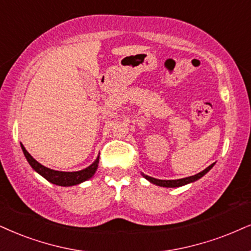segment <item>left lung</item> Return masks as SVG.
Returning <instances> with one entry per match:
<instances>
[{
  "label": "left lung",
  "mask_w": 251,
  "mask_h": 251,
  "mask_svg": "<svg viewBox=\"0 0 251 251\" xmlns=\"http://www.w3.org/2000/svg\"><path fill=\"white\" fill-rule=\"evenodd\" d=\"M213 165H214V164L209 165L208 168H206L205 170H203V171L197 173V175L191 176V177H187V178L177 179V180H160V179H156V178L149 177V176H144V177L147 178L150 182L158 185V186H163V187H179V186H182V185L188 184V182H193V181L198 180V179H200L201 177H202V176H205L206 173L208 172L209 170L213 168Z\"/></svg>",
  "instance_id": "obj_1"
}]
</instances>
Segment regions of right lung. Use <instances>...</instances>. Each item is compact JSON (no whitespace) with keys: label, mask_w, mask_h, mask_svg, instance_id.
I'll list each match as a JSON object with an SVG mask.
<instances>
[{"label":"right lung","mask_w":251,"mask_h":251,"mask_svg":"<svg viewBox=\"0 0 251 251\" xmlns=\"http://www.w3.org/2000/svg\"><path fill=\"white\" fill-rule=\"evenodd\" d=\"M21 147L24 152V156H25L26 160L31 165V168L35 170L36 172H38L40 176H43L46 180L52 182V184L59 185V186H73V185H78L80 182L87 180V179L91 178L98 169L99 157L98 159L92 164V165H89L88 168L81 170V171H76V172L54 171V170L46 168V166L42 165V164L37 162V160L25 150V148L23 147V144H21Z\"/></svg>","instance_id":"right-lung-1"}]
</instances>
